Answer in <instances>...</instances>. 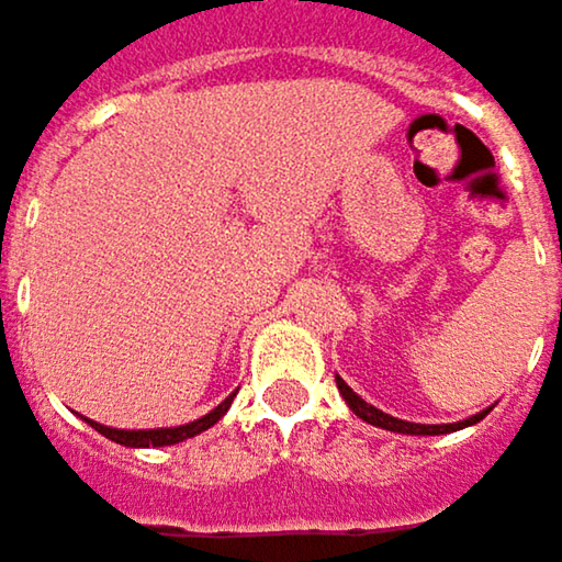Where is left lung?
<instances>
[{
    "label": "left lung",
    "instance_id": "obj_1",
    "mask_svg": "<svg viewBox=\"0 0 562 562\" xmlns=\"http://www.w3.org/2000/svg\"><path fill=\"white\" fill-rule=\"evenodd\" d=\"M335 384H338V391H341L345 403L351 406V413H355V416H361V419H364V423H371V426H381V429H391V432H406V436H442V432H456V429L472 426V423H479V419H485V416H488V409H482V413H475V416H469V419H462V423H442V426L406 423V419H396V416H391V413H384V409L371 406L368 400H361V396L351 391L341 378H335Z\"/></svg>",
    "mask_w": 562,
    "mask_h": 562
}]
</instances>
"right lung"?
Listing matches in <instances>:
<instances>
[{
    "mask_svg": "<svg viewBox=\"0 0 562 562\" xmlns=\"http://www.w3.org/2000/svg\"><path fill=\"white\" fill-rule=\"evenodd\" d=\"M231 403H234V393H231L224 403H217L211 413H204L201 419L184 423V426H169V429H110V426H100V423H93V419H90V426H93L97 432H103L106 439H113V442H120V446H133V449H136V446H139V449H149V446H175V442H184V439H191V436L211 429V426L227 413Z\"/></svg>",
    "mask_w": 562,
    "mask_h": 562,
    "instance_id": "1",
    "label": "right lung"
}]
</instances>
